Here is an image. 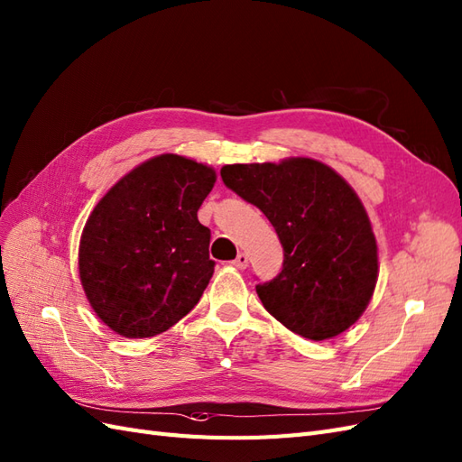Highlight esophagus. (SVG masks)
I'll return each mask as SVG.
<instances>
[{
  "label": "esophagus",
  "mask_w": 462,
  "mask_h": 462,
  "mask_svg": "<svg viewBox=\"0 0 462 462\" xmlns=\"http://www.w3.org/2000/svg\"><path fill=\"white\" fill-rule=\"evenodd\" d=\"M247 263H249V257H247L245 254H238V257H236V259L232 261V265H234L236 269H245Z\"/></svg>",
  "instance_id": "esophagus-1"
}]
</instances>
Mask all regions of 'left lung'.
Here are the masks:
<instances>
[{"instance_id": "8db88e82", "label": "left lung", "mask_w": 462, "mask_h": 462, "mask_svg": "<svg viewBox=\"0 0 462 462\" xmlns=\"http://www.w3.org/2000/svg\"><path fill=\"white\" fill-rule=\"evenodd\" d=\"M220 176L261 208L282 244L281 274L255 286L273 318L310 340L333 338L358 321L379 259L370 217L350 183L308 156L226 164Z\"/></svg>"}]
</instances>
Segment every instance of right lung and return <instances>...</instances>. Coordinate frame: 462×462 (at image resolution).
Returning a JSON list of instances; mask_svg holds the SVG:
<instances>
[{"mask_svg": "<svg viewBox=\"0 0 462 462\" xmlns=\"http://www.w3.org/2000/svg\"><path fill=\"white\" fill-rule=\"evenodd\" d=\"M213 166L158 154L117 180L88 215L79 279L98 319L125 338L168 331L199 301L215 261L197 218Z\"/></svg>", "mask_w": 462, "mask_h": 462, "instance_id": "right-lung-1", "label": "right lung"}]
</instances>
